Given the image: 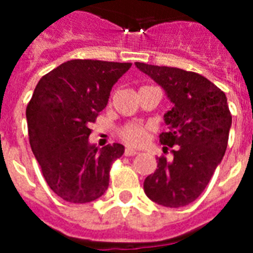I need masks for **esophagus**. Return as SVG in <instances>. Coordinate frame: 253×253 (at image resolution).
I'll return each instance as SVG.
<instances>
[{
  "instance_id": "esophagus-1",
  "label": "esophagus",
  "mask_w": 253,
  "mask_h": 253,
  "mask_svg": "<svg viewBox=\"0 0 253 253\" xmlns=\"http://www.w3.org/2000/svg\"><path fill=\"white\" fill-rule=\"evenodd\" d=\"M125 155H126V156H135V155H138V151L134 150V148H128V147H127L126 150H125Z\"/></svg>"
}]
</instances>
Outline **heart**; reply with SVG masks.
<instances>
[{"mask_svg": "<svg viewBox=\"0 0 253 253\" xmlns=\"http://www.w3.org/2000/svg\"><path fill=\"white\" fill-rule=\"evenodd\" d=\"M119 136L123 142L130 146H142L148 140L150 127L142 123L130 122L122 126L118 131Z\"/></svg>", "mask_w": 253, "mask_h": 253, "instance_id": "1", "label": "heart"}]
</instances>
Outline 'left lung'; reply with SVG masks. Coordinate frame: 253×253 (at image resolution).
<instances>
[{
    "label": "left lung",
    "instance_id": "8db88e82",
    "mask_svg": "<svg viewBox=\"0 0 253 253\" xmlns=\"http://www.w3.org/2000/svg\"><path fill=\"white\" fill-rule=\"evenodd\" d=\"M135 65L158 83L173 103L164 114L168 131L160 134L162 144L174 146L173 160L158 159L156 170L144 180V193L166 208H182L201 196L223 159L232 122L227 97L198 73Z\"/></svg>",
    "mask_w": 253,
    "mask_h": 253
}]
</instances>
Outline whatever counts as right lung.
<instances>
[{
    "label": "right lung",
    "mask_w": 253,
    "mask_h": 253,
    "mask_svg": "<svg viewBox=\"0 0 253 253\" xmlns=\"http://www.w3.org/2000/svg\"><path fill=\"white\" fill-rule=\"evenodd\" d=\"M130 68L131 63L69 60L42 77L34 90L26 109L30 146L48 186L67 202L86 204L106 192L111 164L125 147L90 144L89 125Z\"/></svg>",
    "instance_id": "add662e5"
}]
</instances>
